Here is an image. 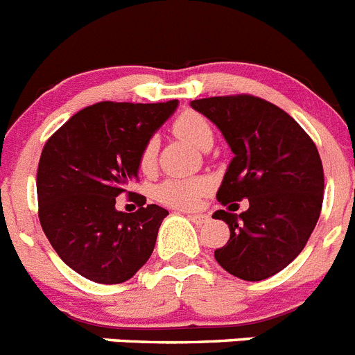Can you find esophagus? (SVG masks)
<instances>
[{
  "label": "esophagus",
  "mask_w": 355,
  "mask_h": 355,
  "mask_svg": "<svg viewBox=\"0 0 355 355\" xmlns=\"http://www.w3.org/2000/svg\"><path fill=\"white\" fill-rule=\"evenodd\" d=\"M189 219L192 220L193 224H202L208 220V215L205 214H189Z\"/></svg>",
  "instance_id": "34e87169"
}]
</instances>
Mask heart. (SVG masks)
<instances>
[{
	"label": "heart",
	"mask_w": 355,
	"mask_h": 355,
	"mask_svg": "<svg viewBox=\"0 0 355 355\" xmlns=\"http://www.w3.org/2000/svg\"><path fill=\"white\" fill-rule=\"evenodd\" d=\"M174 132L181 140L193 147L202 148L211 144V125L202 114L187 111L175 118ZM156 163V140H148L140 154V168L148 172L153 171ZM210 190V183L205 178H172L159 183L154 190V198L166 207L180 208V210H192L199 205L201 198Z\"/></svg>",
	"instance_id": "b5f03b06"
}]
</instances>
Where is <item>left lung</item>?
I'll return each mask as SVG.
<instances>
[{
  "mask_svg": "<svg viewBox=\"0 0 355 355\" xmlns=\"http://www.w3.org/2000/svg\"><path fill=\"white\" fill-rule=\"evenodd\" d=\"M223 132L233 157L217 199H248L242 214L217 210L230 241L215 250L223 269L248 282L277 275L302 253L322 211L323 166L314 141L295 118L251 95L190 102Z\"/></svg>",
  "mask_w": 355,
  "mask_h": 355,
  "instance_id": "8db88e82",
  "label": "left lung"
}]
</instances>
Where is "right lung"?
Here are the masks:
<instances>
[{"label": "right lung", "instance_id": "right-lung-1", "mask_svg": "<svg viewBox=\"0 0 355 355\" xmlns=\"http://www.w3.org/2000/svg\"><path fill=\"white\" fill-rule=\"evenodd\" d=\"M178 104H93L69 118L42 148L37 168L42 232L64 264L87 280L122 284L153 255L168 211L144 207V196H131L140 208L125 214L116 210V198L138 180L141 148Z\"/></svg>", "mask_w": 355, "mask_h": 355}]
</instances>
